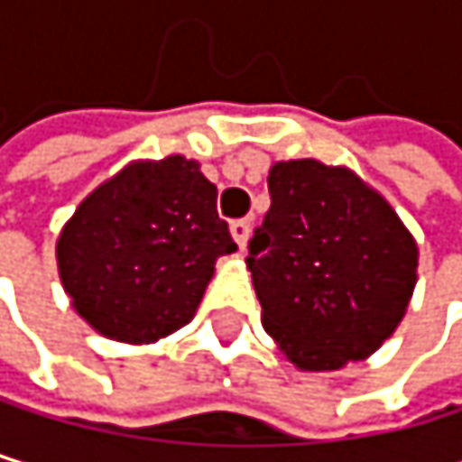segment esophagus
Wrapping results in <instances>:
<instances>
[{"mask_svg":"<svg viewBox=\"0 0 462 462\" xmlns=\"http://www.w3.org/2000/svg\"><path fill=\"white\" fill-rule=\"evenodd\" d=\"M249 229H252L249 218H236L233 224H229V233H233V238H236V244H238L241 249L246 246V238H249Z\"/></svg>","mask_w":462,"mask_h":462,"instance_id":"obj_1","label":"esophagus"}]
</instances>
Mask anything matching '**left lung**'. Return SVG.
Wrapping results in <instances>:
<instances>
[{
    "label": "left lung",
    "mask_w": 462,
    "mask_h": 462,
    "mask_svg": "<svg viewBox=\"0 0 462 462\" xmlns=\"http://www.w3.org/2000/svg\"><path fill=\"white\" fill-rule=\"evenodd\" d=\"M269 197L246 257L265 332L305 371L368 357L411 301L413 236L380 193L319 161L277 163Z\"/></svg>",
    "instance_id": "left-lung-1"
}]
</instances>
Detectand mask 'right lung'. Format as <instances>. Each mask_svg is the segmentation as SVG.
<instances>
[{"mask_svg": "<svg viewBox=\"0 0 462 462\" xmlns=\"http://www.w3.org/2000/svg\"><path fill=\"white\" fill-rule=\"evenodd\" d=\"M197 161L135 163L88 197L58 241L77 313L107 338L149 344L197 313L213 263L236 252Z\"/></svg>", "mask_w": 462, "mask_h": 462, "instance_id": "right-lung-1", "label": "right lung"}]
</instances>
